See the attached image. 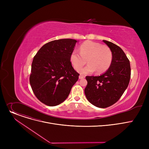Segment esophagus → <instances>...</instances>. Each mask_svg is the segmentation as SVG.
I'll use <instances>...</instances> for the list:
<instances>
[{
    "mask_svg": "<svg viewBox=\"0 0 149 149\" xmlns=\"http://www.w3.org/2000/svg\"><path fill=\"white\" fill-rule=\"evenodd\" d=\"M84 77H85V76L83 75H79V79H84Z\"/></svg>",
    "mask_w": 149,
    "mask_h": 149,
    "instance_id": "34e87169",
    "label": "esophagus"
}]
</instances>
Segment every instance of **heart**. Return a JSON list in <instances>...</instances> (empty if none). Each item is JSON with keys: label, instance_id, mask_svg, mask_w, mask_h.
Returning <instances> with one entry per match:
<instances>
[{"label": "heart", "instance_id": "1", "mask_svg": "<svg viewBox=\"0 0 149 149\" xmlns=\"http://www.w3.org/2000/svg\"><path fill=\"white\" fill-rule=\"evenodd\" d=\"M80 53L74 51L70 56V62L76 70H79L86 63L88 65L81 69V74L96 71L97 74L106 72L112 61V52L108 46L92 41H86L80 46Z\"/></svg>", "mask_w": 149, "mask_h": 149}]
</instances>
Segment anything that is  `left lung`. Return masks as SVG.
I'll use <instances>...</instances> for the list:
<instances>
[{"instance_id":"obj_1","label":"left lung","mask_w":149,"mask_h":149,"mask_svg":"<svg viewBox=\"0 0 149 149\" xmlns=\"http://www.w3.org/2000/svg\"><path fill=\"white\" fill-rule=\"evenodd\" d=\"M103 41L112 51V63L101 75L86 77L88 84L84 93L91 104L106 108L117 102L127 89L131 69L129 60L120 47L111 42Z\"/></svg>"}]
</instances>
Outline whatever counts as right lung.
<instances>
[{
	"mask_svg": "<svg viewBox=\"0 0 149 149\" xmlns=\"http://www.w3.org/2000/svg\"><path fill=\"white\" fill-rule=\"evenodd\" d=\"M74 39H60L44 45L33 58L29 83L37 99L54 106L67 98L79 74L74 70L70 56L75 46Z\"/></svg>",
	"mask_w": 149,
	"mask_h": 149,
	"instance_id": "right-lung-1",
	"label": "right lung"
}]
</instances>
